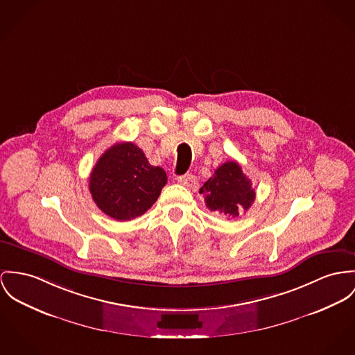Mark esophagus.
<instances>
[{"label":"esophagus","mask_w":355,"mask_h":355,"mask_svg":"<svg viewBox=\"0 0 355 355\" xmlns=\"http://www.w3.org/2000/svg\"><path fill=\"white\" fill-rule=\"evenodd\" d=\"M177 181H178L181 185H184V187H187V188H189V189H196V188H197V178H196L194 175H191V174L180 175V177L177 178Z\"/></svg>","instance_id":"obj_1"}]
</instances>
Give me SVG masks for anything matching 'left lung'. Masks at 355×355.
Masks as SVG:
<instances>
[{
	"label": "left lung",
	"instance_id": "8db88e82",
	"mask_svg": "<svg viewBox=\"0 0 355 355\" xmlns=\"http://www.w3.org/2000/svg\"><path fill=\"white\" fill-rule=\"evenodd\" d=\"M205 204L211 211L227 216H239L255 200V191L238 162H225L218 166L214 175L201 187Z\"/></svg>",
	"mask_w": 355,
	"mask_h": 355
}]
</instances>
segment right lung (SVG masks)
Segmentation results:
<instances>
[{
	"label": "right lung",
	"instance_id": "add662e5",
	"mask_svg": "<svg viewBox=\"0 0 355 355\" xmlns=\"http://www.w3.org/2000/svg\"><path fill=\"white\" fill-rule=\"evenodd\" d=\"M166 182L162 167L151 166L137 146L124 141L100 157L89 178V191L105 215L127 221L150 209Z\"/></svg>",
	"mask_w": 355,
	"mask_h": 355
}]
</instances>
